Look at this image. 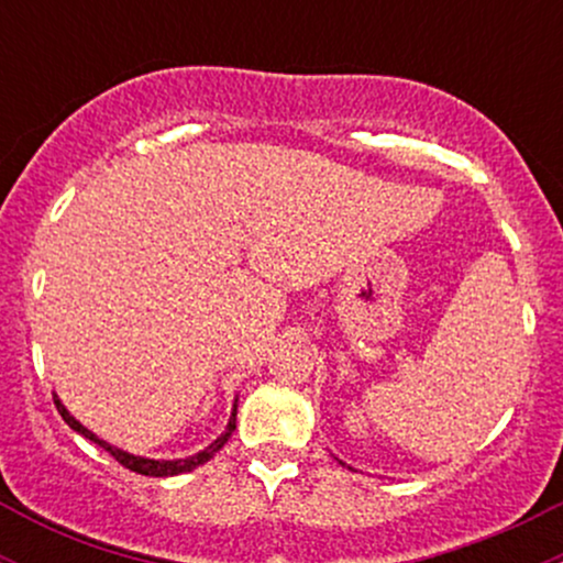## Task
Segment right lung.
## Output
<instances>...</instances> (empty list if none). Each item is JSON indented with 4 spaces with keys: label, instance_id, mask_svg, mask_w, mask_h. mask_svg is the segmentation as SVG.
I'll return each mask as SVG.
<instances>
[{
    "label": "right lung",
    "instance_id": "right-lung-1",
    "mask_svg": "<svg viewBox=\"0 0 563 563\" xmlns=\"http://www.w3.org/2000/svg\"><path fill=\"white\" fill-rule=\"evenodd\" d=\"M55 407H57V412H60V416H63V421H66V423L70 426V429L79 431V434L87 437L89 442L100 444L102 450L111 452V455L115 457V461L121 463V466L129 468V471H134V474H142V476H177V474H185V471H192L196 466H200V463L209 461V457H214V452L222 450L224 442H228L232 431H235V410H232V418H230V423H228V431H224V434L219 437L214 444H209V448H206L203 452H198V455H192V457H179V461H151V457L129 455V452L119 450V448H111V444H108V442H102V439H97V437L92 434V431L84 429V426H81L79 421H76L74 416H70V412L66 410V407L60 405V399H57V397H55Z\"/></svg>",
    "mask_w": 563,
    "mask_h": 563
}]
</instances>
